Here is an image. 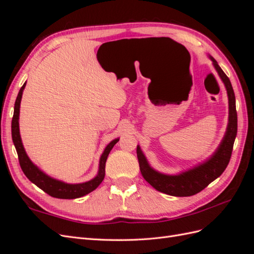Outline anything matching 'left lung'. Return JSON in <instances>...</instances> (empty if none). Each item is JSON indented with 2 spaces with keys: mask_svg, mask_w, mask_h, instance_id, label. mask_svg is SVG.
Segmentation results:
<instances>
[{
  "mask_svg": "<svg viewBox=\"0 0 254 254\" xmlns=\"http://www.w3.org/2000/svg\"><path fill=\"white\" fill-rule=\"evenodd\" d=\"M209 58L212 60L215 70L218 73L227 90L229 99V120L226 133L217 149L210 158H207L202 163H199L193 168H190L178 175H166L153 170L143 153L140 145H137L136 156L139 160L142 176L153 189L161 193L176 197L193 196L206 188L212 181L217 179L226 170L230 158H231L233 144L237 133V113L234 91L231 81L225 72L221 70L217 61L210 55Z\"/></svg>",
  "mask_w": 254,
  "mask_h": 254,
  "instance_id": "obj_1",
  "label": "left lung"
}]
</instances>
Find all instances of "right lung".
Listing matches in <instances>:
<instances>
[{
	"instance_id": "add662e5",
	"label": "right lung",
	"mask_w": 254,
	"mask_h": 254,
	"mask_svg": "<svg viewBox=\"0 0 254 254\" xmlns=\"http://www.w3.org/2000/svg\"><path fill=\"white\" fill-rule=\"evenodd\" d=\"M25 86H26V82L23 84L22 88L19 91L16 103H14L13 117L11 121L12 142H13L14 147L17 149L20 166L22 168L23 173H24V175L29 179V181H32L38 188L44 190L45 193L49 194L52 197L60 198V199H75L91 193V191L94 190L104 180L107 158H108L109 152L113 148V146L119 142L120 139L119 137L118 139H114L106 146V148L104 149L101 158H99L98 173L93 179H91L87 182L72 184V183H66V182L52 178V177L43 173L39 167L32 162V160H30L27 156V153L24 149V146H23V143L21 140L20 129H19V115H20V104L22 99V94Z\"/></svg>"
}]
</instances>
